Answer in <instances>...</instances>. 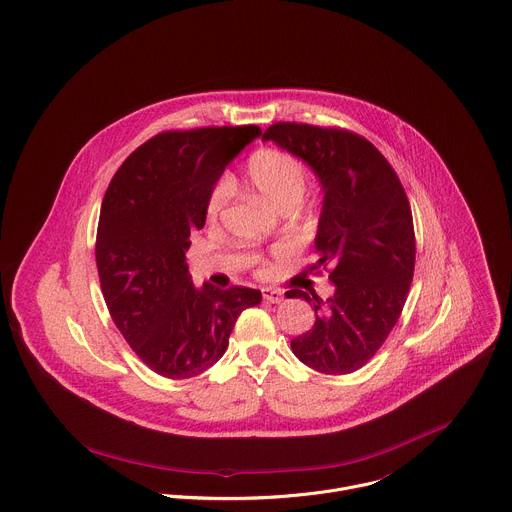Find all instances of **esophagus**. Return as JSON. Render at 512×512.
Masks as SVG:
<instances>
[{"label":"esophagus","mask_w":512,"mask_h":512,"mask_svg":"<svg viewBox=\"0 0 512 512\" xmlns=\"http://www.w3.org/2000/svg\"><path fill=\"white\" fill-rule=\"evenodd\" d=\"M263 299L267 303H281L283 301V291H279V289H263Z\"/></svg>","instance_id":"1"}]
</instances>
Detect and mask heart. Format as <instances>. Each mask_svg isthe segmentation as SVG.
I'll return each mask as SVG.
<instances>
[{
  "instance_id": "heart-1",
  "label": "heart",
  "mask_w": 512,
  "mask_h": 512,
  "mask_svg": "<svg viewBox=\"0 0 512 512\" xmlns=\"http://www.w3.org/2000/svg\"><path fill=\"white\" fill-rule=\"evenodd\" d=\"M247 179L253 189L271 205L279 209H293L303 199L307 187V171L301 159L283 149H259L255 151L245 167ZM229 195V183L217 181L209 191L205 203V217L215 221Z\"/></svg>"
}]
</instances>
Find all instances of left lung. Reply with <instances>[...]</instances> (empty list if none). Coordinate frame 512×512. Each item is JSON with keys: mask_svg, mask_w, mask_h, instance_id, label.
Here are the masks:
<instances>
[{"mask_svg": "<svg viewBox=\"0 0 512 512\" xmlns=\"http://www.w3.org/2000/svg\"><path fill=\"white\" fill-rule=\"evenodd\" d=\"M263 139L301 157L325 193L309 271H329L335 293L323 301L287 291L315 307V325L291 349L319 373H355L381 349L411 289L417 247L407 193L383 153L353 131L279 121Z\"/></svg>", "mask_w": 512, "mask_h": 512, "instance_id": "obj_1", "label": "left lung"}]
</instances>
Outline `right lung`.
Returning <instances> with one entry per match:
<instances>
[{
	"instance_id": "right-lung-1",
	"label": "right lung",
	"mask_w": 512,
	"mask_h": 512,
	"mask_svg": "<svg viewBox=\"0 0 512 512\" xmlns=\"http://www.w3.org/2000/svg\"><path fill=\"white\" fill-rule=\"evenodd\" d=\"M259 135L257 125L163 131L121 163L105 191L95 241L101 293L123 339L161 377L213 367L241 311L261 303L249 287L197 289L185 263L209 191Z\"/></svg>"
}]
</instances>
